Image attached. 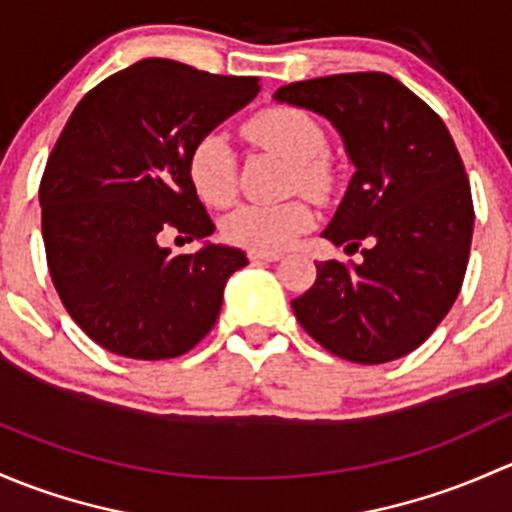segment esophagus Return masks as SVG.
Wrapping results in <instances>:
<instances>
[{
  "instance_id": "34e87169",
  "label": "esophagus",
  "mask_w": 512,
  "mask_h": 512,
  "mask_svg": "<svg viewBox=\"0 0 512 512\" xmlns=\"http://www.w3.org/2000/svg\"><path fill=\"white\" fill-rule=\"evenodd\" d=\"M249 258L254 263H261V261H278L281 254H261V251H249Z\"/></svg>"
}]
</instances>
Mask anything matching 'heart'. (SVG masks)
I'll list each match as a JSON object with an SVG mask.
<instances>
[{
	"instance_id": "1",
	"label": "heart",
	"mask_w": 512,
	"mask_h": 512,
	"mask_svg": "<svg viewBox=\"0 0 512 512\" xmlns=\"http://www.w3.org/2000/svg\"><path fill=\"white\" fill-rule=\"evenodd\" d=\"M246 135L256 145L276 152L293 165L291 184L310 197H325L333 187V172L323 157L328 140L318 120L305 110L278 108L261 110L246 123ZM189 177L204 202L224 207L236 192V162L229 142L209 133L189 152ZM313 214L300 199L281 204H241L221 224L226 239L236 246L261 254H278L288 249L308 226Z\"/></svg>"
}]
</instances>
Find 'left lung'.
<instances>
[{
  "mask_svg": "<svg viewBox=\"0 0 512 512\" xmlns=\"http://www.w3.org/2000/svg\"><path fill=\"white\" fill-rule=\"evenodd\" d=\"M320 115L355 167L323 236L360 263L320 261L291 300L305 333L342 360L382 365L416 350L461 291L473 202L444 120L387 73H337L273 93Z\"/></svg>",
  "mask_w": 512,
  "mask_h": 512,
  "instance_id": "obj_1",
  "label": "left lung"
}]
</instances>
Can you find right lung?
<instances>
[{
	"mask_svg": "<svg viewBox=\"0 0 512 512\" xmlns=\"http://www.w3.org/2000/svg\"><path fill=\"white\" fill-rule=\"evenodd\" d=\"M256 93L254 76L142 59L98 83L68 118L41 179V234L63 308L108 352L170 360L217 323L226 281L249 258L207 241L214 221L187 162ZM167 228L203 249L162 250Z\"/></svg>",
	"mask_w": 512,
	"mask_h": 512,
	"instance_id": "obj_1",
	"label": "right lung"
}]
</instances>
